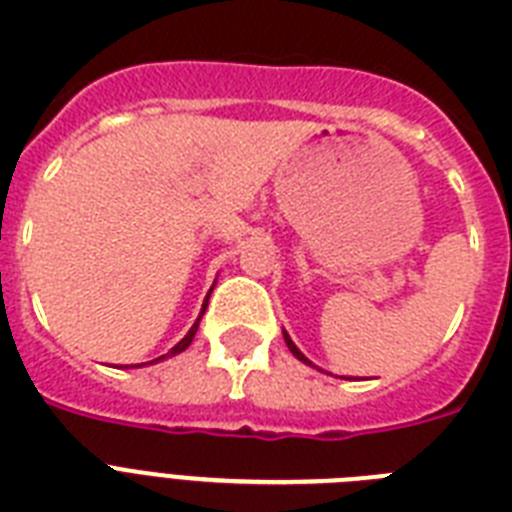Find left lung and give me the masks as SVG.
<instances>
[{"label":"left lung","mask_w":512,"mask_h":512,"mask_svg":"<svg viewBox=\"0 0 512 512\" xmlns=\"http://www.w3.org/2000/svg\"><path fill=\"white\" fill-rule=\"evenodd\" d=\"M284 342H286V347H289V350H292V355L297 357V360H302V363H310V360H307V357L297 350V344L292 342V336L286 334V331H284ZM310 365H313V363H310Z\"/></svg>","instance_id":"1"}]
</instances>
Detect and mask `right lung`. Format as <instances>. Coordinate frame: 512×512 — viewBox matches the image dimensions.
I'll use <instances>...</instances> for the list:
<instances>
[{"mask_svg":"<svg viewBox=\"0 0 512 512\" xmlns=\"http://www.w3.org/2000/svg\"><path fill=\"white\" fill-rule=\"evenodd\" d=\"M210 292H213V289H210ZM207 299H210V294H207L205 297V305H202V313H199V318L197 321H194V326L189 328V334L184 336V339H181V342L176 344V347H173V350L170 352H165V355H160V357H155V360H149V363H160V360H168V357H173V355H178V352H184L186 347H189L191 344V339H194V334H197V328H199V321H202V315H205V307H207ZM141 365H147V363H141ZM141 365H136V368H141ZM128 368V365H126ZM131 368H134V365H131Z\"/></svg>","mask_w":512,"mask_h":512,"instance_id":"obj_1","label":"right lung"}]
</instances>
